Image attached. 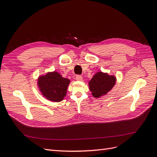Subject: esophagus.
Segmentation results:
<instances>
[{"label":"esophagus","instance_id":"obj_1","mask_svg":"<svg viewBox=\"0 0 157 157\" xmlns=\"http://www.w3.org/2000/svg\"><path fill=\"white\" fill-rule=\"evenodd\" d=\"M76 80H78V81H81L82 80V77L81 75H77V77H76Z\"/></svg>","mask_w":157,"mask_h":157}]
</instances>
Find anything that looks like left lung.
<instances>
[{"mask_svg":"<svg viewBox=\"0 0 157 157\" xmlns=\"http://www.w3.org/2000/svg\"><path fill=\"white\" fill-rule=\"evenodd\" d=\"M117 79L114 75H109L101 71L95 74L88 82L89 89L94 98H101L106 95L116 84Z\"/></svg>","mask_w":157,"mask_h":157,"instance_id":"obj_1","label":"left lung"}]
</instances>
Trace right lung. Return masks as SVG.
I'll return each instance as SVG.
<instances>
[{"mask_svg": "<svg viewBox=\"0 0 157 157\" xmlns=\"http://www.w3.org/2000/svg\"><path fill=\"white\" fill-rule=\"evenodd\" d=\"M70 80L64 78L56 71L47 73L38 78L37 85L42 95L53 102L62 101L67 94Z\"/></svg>", "mask_w": 157, "mask_h": 157, "instance_id": "obj_1", "label": "right lung"}]
</instances>
